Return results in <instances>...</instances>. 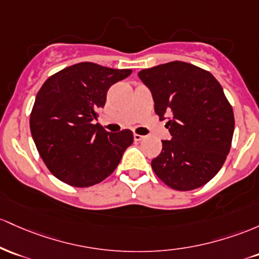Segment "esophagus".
I'll use <instances>...</instances> for the list:
<instances>
[{
  "mask_svg": "<svg viewBox=\"0 0 259 259\" xmlns=\"http://www.w3.org/2000/svg\"><path fill=\"white\" fill-rule=\"evenodd\" d=\"M133 138H135L136 142H139V141H142V139L144 138V136L138 135V133H135V135H133Z\"/></svg>",
  "mask_w": 259,
  "mask_h": 259,
  "instance_id": "1",
  "label": "esophagus"
}]
</instances>
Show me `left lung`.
I'll return each mask as SVG.
<instances>
[{
	"label": "left lung",
	"instance_id": "obj_1",
	"mask_svg": "<svg viewBox=\"0 0 259 259\" xmlns=\"http://www.w3.org/2000/svg\"><path fill=\"white\" fill-rule=\"evenodd\" d=\"M165 120L171 141L152 160L155 175L176 191L202 187L219 172L231 148L235 118L222 85L210 72L172 61L138 73Z\"/></svg>",
	"mask_w": 259,
	"mask_h": 259
}]
</instances>
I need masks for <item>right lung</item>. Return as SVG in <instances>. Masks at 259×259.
I'll use <instances>...</instances> for the list:
<instances>
[{"label":"right lung","mask_w":259,"mask_h":259,"mask_svg":"<svg viewBox=\"0 0 259 259\" xmlns=\"http://www.w3.org/2000/svg\"><path fill=\"white\" fill-rule=\"evenodd\" d=\"M132 73L93 62L66 67L45 80L30 114V132L50 172L73 187L104 181L133 143V133H109L93 121L112 84Z\"/></svg>","instance_id":"obj_1"}]
</instances>
